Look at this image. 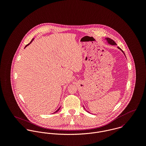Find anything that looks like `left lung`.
I'll return each mask as SVG.
<instances>
[{"mask_svg":"<svg viewBox=\"0 0 146 146\" xmlns=\"http://www.w3.org/2000/svg\"><path fill=\"white\" fill-rule=\"evenodd\" d=\"M106 40H107V42H108V43H110V44H112V45H116V42H114L113 40H112L111 39H110V38H106ZM118 48L119 49H120L124 53V52L123 51V50H121V49L120 48H119V46H118Z\"/></svg>","mask_w":146,"mask_h":146,"instance_id":"1","label":"left lung"}]
</instances>
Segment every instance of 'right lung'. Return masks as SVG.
I'll list each match as a JSON object with an SVG mask.
<instances>
[{
  "mask_svg": "<svg viewBox=\"0 0 146 146\" xmlns=\"http://www.w3.org/2000/svg\"><path fill=\"white\" fill-rule=\"evenodd\" d=\"M33 40H34V39H32V40H31V42H30V43H29V44H27V45H26V46H25V48H26V46H27V45H29V44H30V43H31V42H33ZM60 108H61V107H60V108H58V110H57V111H56V112H57V111H58V110H60ZM55 112H54V113H55Z\"/></svg>",
  "mask_w": 146,
  "mask_h": 146,
  "instance_id": "add662e5",
  "label": "right lung"
}]
</instances>
